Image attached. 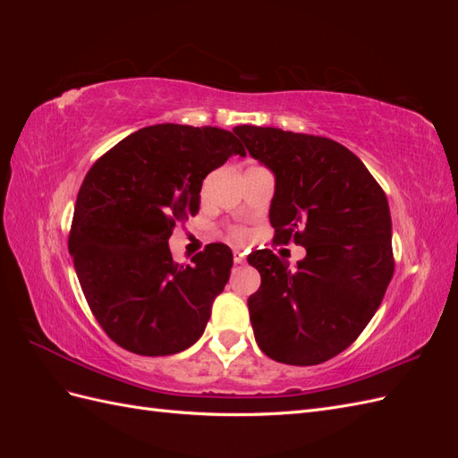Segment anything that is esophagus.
<instances>
[{
	"label": "esophagus",
	"instance_id": "esophagus-1",
	"mask_svg": "<svg viewBox=\"0 0 458 458\" xmlns=\"http://www.w3.org/2000/svg\"><path fill=\"white\" fill-rule=\"evenodd\" d=\"M233 259H234V263H244L246 261V254L242 250H234L233 252Z\"/></svg>",
	"mask_w": 458,
	"mask_h": 458
}]
</instances>
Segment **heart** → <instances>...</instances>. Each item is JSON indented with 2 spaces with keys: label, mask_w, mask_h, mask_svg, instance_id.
Segmentation results:
<instances>
[{
  "label": "heart",
  "mask_w": 458,
  "mask_h": 458,
  "mask_svg": "<svg viewBox=\"0 0 458 458\" xmlns=\"http://www.w3.org/2000/svg\"><path fill=\"white\" fill-rule=\"evenodd\" d=\"M229 239L237 244H244L248 239H250V231H248L246 227H231Z\"/></svg>",
  "instance_id": "b5f03b06"
}]
</instances>
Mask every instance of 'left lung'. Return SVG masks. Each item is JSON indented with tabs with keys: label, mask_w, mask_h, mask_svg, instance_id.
I'll return each instance as SVG.
<instances>
[{
	"label": "left lung",
	"mask_w": 458,
	"mask_h": 458,
	"mask_svg": "<svg viewBox=\"0 0 458 458\" xmlns=\"http://www.w3.org/2000/svg\"><path fill=\"white\" fill-rule=\"evenodd\" d=\"M233 131L275 174L273 242L294 241L308 252L296 269L273 250L248 256L261 275L248 298L256 342L279 363H325L361 335L394 276L386 192L350 148L327 137Z\"/></svg>",
	"instance_id": "8db88e82"
}]
</instances>
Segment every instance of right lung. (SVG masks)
Masks as SVG:
<instances>
[{"instance_id": "obj_1", "label": "right lung", "mask_w": 458, "mask_h": 458, "mask_svg": "<svg viewBox=\"0 0 458 458\" xmlns=\"http://www.w3.org/2000/svg\"><path fill=\"white\" fill-rule=\"evenodd\" d=\"M233 155L246 157L233 131L158 123L128 135L86 174L68 250L93 317L120 348L172 355L202 336L229 281L231 248L208 244L179 266L168 239L199 214L202 179Z\"/></svg>"}]
</instances>
